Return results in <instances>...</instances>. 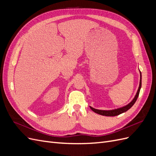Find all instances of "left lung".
<instances>
[{"instance_id": "8db88e82", "label": "left lung", "mask_w": 156, "mask_h": 156, "mask_svg": "<svg viewBox=\"0 0 156 156\" xmlns=\"http://www.w3.org/2000/svg\"><path fill=\"white\" fill-rule=\"evenodd\" d=\"M140 88H141V73H140V84H139V89H138V91H137V92H136V96L134 98L133 101H132L130 103H129L128 105H127L126 106H125L124 107L118 108V109H115V110H112V111H102V110L96 109V108H94L91 107H90V108L94 112H95L96 113H98V114L103 115V116H117L119 115H120V114H122V113H123V112L127 111L128 109H129V108L134 105V103H135L136 100H137V98L139 95Z\"/></svg>"}]
</instances>
